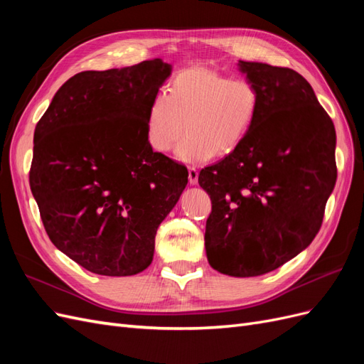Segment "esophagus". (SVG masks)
<instances>
[{"mask_svg":"<svg viewBox=\"0 0 364 364\" xmlns=\"http://www.w3.org/2000/svg\"><path fill=\"white\" fill-rule=\"evenodd\" d=\"M188 181L191 185H196L197 181H199V171H197L196 167L188 168Z\"/></svg>","mask_w":364,"mask_h":364,"instance_id":"esophagus-1","label":"esophagus"}]
</instances>
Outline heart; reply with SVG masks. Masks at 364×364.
Returning <instances> with one entry per match:
<instances>
[{
    "instance_id": "b5f03b06",
    "label": "heart",
    "mask_w": 364,
    "mask_h": 364,
    "mask_svg": "<svg viewBox=\"0 0 364 364\" xmlns=\"http://www.w3.org/2000/svg\"><path fill=\"white\" fill-rule=\"evenodd\" d=\"M167 92H156L146 115V139L167 153L185 130L176 158L202 164L234 153L257 123L261 109L258 86L247 79H229L211 68L191 67L176 73Z\"/></svg>"
}]
</instances>
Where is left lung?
Segmentation results:
<instances>
[{
	"label": "left lung",
	"instance_id": "left-lung-1",
	"mask_svg": "<svg viewBox=\"0 0 364 364\" xmlns=\"http://www.w3.org/2000/svg\"><path fill=\"white\" fill-rule=\"evenodd\" d=\"M261 92L257 123L234 153L205 167L211 197L205 247L211 267L259 277L310 246L333 193L336 129L311 85L290 68L238 62Z\"/></svg>",
	"mask_w": 364,
	"mask_h": 364
}]
</instances>
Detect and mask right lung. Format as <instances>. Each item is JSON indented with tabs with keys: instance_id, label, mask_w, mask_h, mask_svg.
Segmentation results:
<instances>
[{
	"instance_id": "1",
	"label": "right lung",
	"mask_w": 364,
	"mask_h": 364,
	"mask_svg": "<svg viewBox=\"0 0 364 364\" xmlns=\"http://www.w3.org/2000/svg\"><path fill=\"white\" fill-rule=\"evenodd\" d=\"M170 74L161 59L79 73L36 124L30 188L43 228L92 273L146 270L158 226L188 183L186 167L146 139L150 100Z\"/></svg>"
}]
</instances>
